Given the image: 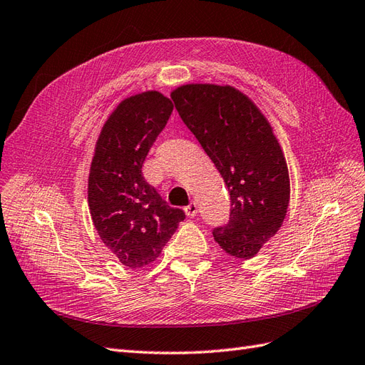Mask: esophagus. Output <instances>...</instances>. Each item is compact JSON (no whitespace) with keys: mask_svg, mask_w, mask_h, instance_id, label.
I'll use <instances>...</instances> for the list:
<instances>
[{"mask_svg":"<svg viewBox=\"0 0 365 365\" xmlns=\"http://www.w3.org/2000/svg\"><path fill=\"white\" fill-rule=\"evenodd\" d=\"M184 210H185V215H187V216H190V218H193V216H195L196 213H198V205H196L195 201H192L189 205L185 207Z\"/></svg>","mask_w":365,"mask_h":365,"instance_id":"esophagus-1","label":"esophagus"}]
</instances>
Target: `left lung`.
I'll list each match as a JSON object with an SVG mask.
<instances>
[{"mask_svg":"<svg viewBox=\"0 0 365 365\" xmlns=\"http://www.w3.org/2000/svg\"><path fill=\"white\" fill-rule=\"evenodd\" d=\"M181 120L200 141L230 192V218L213 238L249 259L279 230L287 213V163L269 121L230 86L185 84L172 92Z\"/></svg>","mask_w":365,"mask_h":365,"instance_id":"1","label":"left lung"}]
</instances>
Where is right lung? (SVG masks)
<instances>
[{
  "label": "right lung",
  "mask_w": 365,
  "mask_h": 365,
  "mask_svg": "<svg viewBox=\"0 0 365 365\" xmlns=\"http://www.w3.org/2000/svg\"><path fill=\"white\" fill-rule=\"evenodd\" d=\"M173 103L144 92L118 104L96 141L88 207L100 238L125 267L158 258L185 213L167 204L143 176V164L172 115Z\"/></svg>",
  "instance_id": "1"
}]
</instances>
